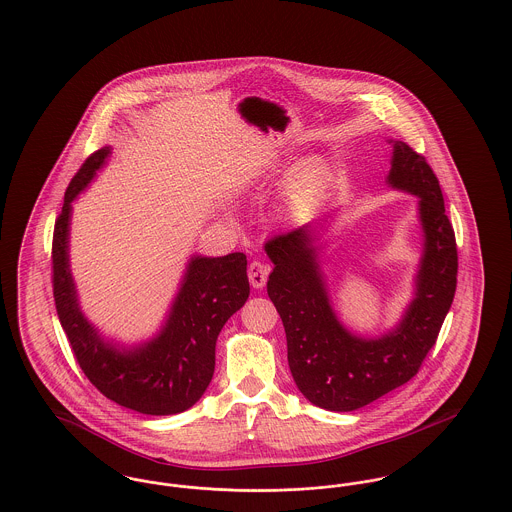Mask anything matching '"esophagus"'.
Instances as JSON below:
<instances>
[{"label": "esophagus", "instance_id": "esophagus-1", "mask_svg": "<svg viewBox=\"0 0 512 512\" xmlns=\"http://www.w3.org/2000/svg\"><path fill=\"white\" fill-rule=\"evenodd\" d=\"M269 265H265V263H261V261H253L251 265H249V269H247V274H249V282H251V286L253 288H263L265 286V282H267V276H269Z\"/></svg>", "mask_w": 512, "mask_h": 512}]
</instances>
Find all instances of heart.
<instances>
[{
  "mask_svg": "<svg viewBox=\"0 0 512 512\" xmlns=\"http://www.w3.org/2000/svg\"><path fill=\"white\" fill-rule=\"evenodd\" d=\"M327 174H329V166L321 156H311V158L303 160L296 172V180H294L296 191L303 195V193L317 189L321 183H325Z\"/></svg>",
  "mask_w": 512,
  "mask_h": 512,
  "instance_id": "heart-1",
  "label": "heart"
}]
</instances>
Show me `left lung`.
Wrapping results in <instances>:
<instances>
[{"label":"left lung","instance_id":"8db88e82","mask_svg":"<svg viewBox=\"0 0 512 512\" xmlns=\"http://www.w3.org/2000/svg\"><path fill=\"white\" fill-rule=\"evenodd\" d=\"M387 185L418 197L421 257L414 296L394 329L361 336L332 307L317 228L303 224L265 243L274 265L267 292L288 342V365L301 394L331 412H352L408 383L433 348L456 290V241L439 180L418 152L389 139Z\"/></svg>","mask_w":512,"mask_h":512}]
</instances>
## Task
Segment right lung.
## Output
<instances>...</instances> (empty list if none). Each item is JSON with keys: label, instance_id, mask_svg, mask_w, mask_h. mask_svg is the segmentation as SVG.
Returning <instances> with one entry per match:
<instances>
[{"label": "right lung", "instance_id": "obj_1", "mask_svg": "<svg viewBox=\"0 0 512 512\" xmlns=\"http://www.w3.org/2000/svg\"><path fill=\"white\" fill-rule=\"evenodd\" d=\"M112 149L91 154L69 183L54 228V298L61 327L83 373L106 398L147 416H172L191 408L214 373L216 338L249 298L247 259L193 255L164 325L152 338L123 346L104 338L79 305L69 265L71 203L89 187Z\"/></svg>", "mask_w": 512, "mask_h": 512}]
</instances>
